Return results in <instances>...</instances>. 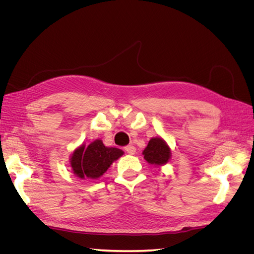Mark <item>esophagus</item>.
Segmentation results:
<instances>
[{"instance_id": "1", "label": "esophagus", "mask_w": 254, "mask_h": 254, "mask_svg": "<svg viewBox=\"0 0 254 254\" xmlns=\"http://www.w3.org/2000/svg\"><path fill=\"white\" fill-rule=\"evenodd\" d=\"M125 151L130 153V155H134L135 153V147L133 145H127L125 147Z\"/></svg>"}]
</instances>
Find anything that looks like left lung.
Returning a JSON list of instances; mask_svg holds the SVG:
<instances>
[{"instance_id": "1", "label": "left lung", "mask_w": 254, "mask_h": 254, "mask_svg": "<svg viewBox=\"0 0 254 254\" xmlns=\"http://www.w3.org/2000/svg\"><path fill=\"white\" fill-rule=\"evenodd\" d=\"M144 159L153 165H164L171 158V149L161 137H152L143 151Z\"/></svg>"}]
</instances>
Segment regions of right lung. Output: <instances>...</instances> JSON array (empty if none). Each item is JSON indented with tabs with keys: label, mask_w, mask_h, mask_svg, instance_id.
Segmentation results:
<instances>
[{
	"label": "right lung",
	"mask_w": 254,
	"mask_h": 254,
	"mask_svg": "<svg viewBox=\"0 0 254 254\" xmlns=\"http://www.w3.org/2000/svg\"><path fill=\"white\" fill-rule=\"evenodd\" d=\"M123 153L124 151L119 148L106 147L103 141L95 140L88 147L82 145L74 150L71 167L73 173L81 179H97Z\"/></svg>",
	"instance_id": "obj_1"
}]
</instances>
